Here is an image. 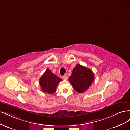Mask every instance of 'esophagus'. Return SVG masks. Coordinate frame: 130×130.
Returning <instances> with one entry per match:
<instances>
[{"label":"esophagus","mask_w":130,"mask_h":130,"mask_svg":"<svg viewBox=\"0 0 130 130\" xmlns=\"http://www.w3.org/2000/svg\"><path fill=\"white\" fill-rule=\"evenodd\" d=\"M62 79H64V80H67L68 78L66 76H63L62 77Z\"/></svg>","instance_id":"34e87169"}]
</instances>
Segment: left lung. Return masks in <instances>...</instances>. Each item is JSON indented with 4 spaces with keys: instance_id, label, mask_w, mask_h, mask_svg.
<instances>
[{
    "instance_id": "obj_1",
    "label": "left lung",
    "mask_w": 130,
    "mask_h": 130,
    "mask_svg": "<svg viewBox=\"0 0 130 130\" xmlns=\"http://www.w3.org/2000/svg\"><path fill=\"white\" fill-rule=\"evenodd\" d=\"M94 75L91 69L77 64L73 69L69 81L78 93L86 91L92 84Z\"/></svg>"
}]
</instances>
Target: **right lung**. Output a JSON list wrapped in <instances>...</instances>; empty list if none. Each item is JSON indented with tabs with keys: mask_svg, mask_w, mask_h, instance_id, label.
<instances>
[{
	"mask_svg": "<svg viewBox=\"0 0 130 130\" xmlns=\"http://www.w3.org/2000/svg\"><path fill=\"white\" fill-rule=\"evenodd\" d=\"M61 80V79L47 69L39 79V84L41 90L44 93L53 94L56 91L58 83Z\"/></svg>",
	"mask_w": 130,
	"mask_h": 130,
	"instance_id": "add662e5",
	"label": "right lung"
}]
</instances>
